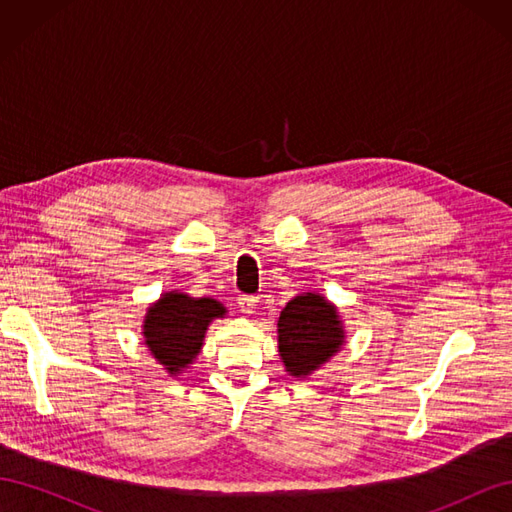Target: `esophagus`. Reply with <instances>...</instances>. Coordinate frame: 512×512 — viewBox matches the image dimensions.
Returning a JSON list of instances; mask_svg holds the SVG:
<instances>
[{
    "label": "esophagus",
    "mask_w": 512,
    "mask_h": 512,
    "mask_svg": "<svg viewBox=\"0 0 512 512\" xmlns=\"http://www.w3.org/2000/svg\"><path fill=\"white\" fill-rule=\"evenodd\" d=\"M237 303H239V312H241V314H245V316H252V314H254V309H256L258 299H256V297H252V294H241V297L237 299Z\"/></svg>",
    "instance_id": "1"
}]
</instances>
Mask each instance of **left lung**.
<instances>
[{
    "label": "left lung",
    "mask_w": 512,
    "mask_h": 512,
    "mask_svg": "<svg viewBox=\"0 0 512 512\" xmlns=\"http://www.w3.org/2000/svg\"><path fill=\"white\" fill-rule=\"evenodd\" d=\"M344 344L346 327L337 305L316 290L290 299L277 318V352L288 376L309 378Z\"/></svg>",
    "instance_id": "obj_1"
}]
</instances>
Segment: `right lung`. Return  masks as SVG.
Returning a JSON list of instances; mask_svg holds the SVG:
<instances>
[{"label": "right lung", "instance_id": "1", "mask_svg": "<svg viewBox=\"0 0 512 512\" xmlns=\"http://www.w3.org/2000/svg\"><path fill=\"white\" fill-rule=\"evenodd\" d=\"M228 309L211 297H190L188 292H162L147 307L143 318V342L170 376L188 369L203 350L205 333L215 318H224Z\"/></svg>", "mask_w": 512, "mask_h": 512}]
</instances>
